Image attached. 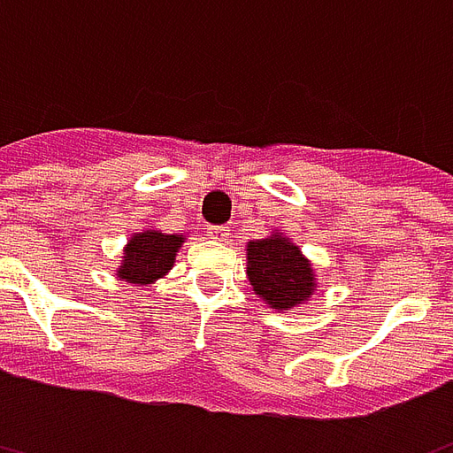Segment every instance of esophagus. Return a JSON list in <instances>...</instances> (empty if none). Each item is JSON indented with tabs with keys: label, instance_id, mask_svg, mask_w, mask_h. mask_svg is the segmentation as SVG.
Segmentation results:
<instances>
[{
	"label": "esophagus",
	"instance_id": "34e87169",
	"mask_svg": "<svg viewBox=\"0 0 453 453\" xmlns=\"http://www.w3.org/2000/svg\"><path fill=\"white\" fill-rule=\"evenodd\" d=\"M206 233H209L211 240H216V242H226L227 237H230V227H226V226H209V227H206Z\"/></svg>",
	"mask_w": 453,
	"mask_h": 453
}]
</instances>
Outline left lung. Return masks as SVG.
Here are the masks:
<instances>
[{
    "mask_svg": "<svg viewBox=\"0 0 453 453\" xmlns=\"http://www.w3.org/2000/svg\"><path fill=\"white\" fill-rule=\"evenodd\" d=\"M247 278L271 310H293L317 288L311 264L280 233L247 244Z\"/></svg>",
    "mask_w": 453,
    "mask_h": 453,
    "instance_id": "8db88e82",
    "label": "left lung"
}]
</instances>
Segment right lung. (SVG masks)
<instances>
[{
	"instance_id": "obj_1",
	"label": "right lung",
	"mask_w": 453,
	"mask_h": 453,
	"mask_svg": "<svg viewBox=\"0 0 453 453\" xmlns=\"http://www.w3.org/2000/svg\"><path fill=\"white\" fill-rule=\"evenodd\" d=\"M182 235H165L160 230L134 233L124 247L122 266L117 269V276L136 286L156 283L173 269L177 250L182 247Z\"/></svg>"
}]
</instances>
